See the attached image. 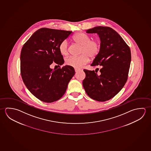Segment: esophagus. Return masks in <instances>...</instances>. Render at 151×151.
Segmentation results:
<instances>
[{
	"label": "esophagus",
	"mask_w": 151,
	"mask_h": 151,
	"mask_svg": "<svg viewBox=\"0 0 151 151\" xmlns=\"http://www.w3.org/2000/svg\"><path fill=\"white\" fill-rule=\"evenodd\" d=\"M74 71H75L76 72H78L79 71H80V70H79V69H74Z\"/></svg>",
	"instance_id": "obj_1"
}]
</instances>
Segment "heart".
<instances>
[{"label": "heart", "mask_w": 151, "mask_h": 151, "mask_svg": "<svg viewBox=\"0 0 151 151\" xmlns=\"http://www.w3.org/2000/svg\"><path fill=\"white\" fill-rule=\"evenodd\" d=\"M90 36L87 34L79 32L75 34L72 40L76 43L81 45L80 55L78 56H70L65 59V63L70 67L80 69L91 59H95L99 55L101 50V44L98 39L90 40ZM59 50L63 56L69 54V47L67 41H62L59 45Z\"/></svg>", "instance_id": "heart-1"}]
</instances>
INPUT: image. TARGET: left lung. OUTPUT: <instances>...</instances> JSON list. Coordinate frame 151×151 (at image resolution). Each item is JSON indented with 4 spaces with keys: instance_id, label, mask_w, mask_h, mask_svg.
I'll list each match as a JSON object with an SVG mask.
<instances>
[{
    "instance_id": "obj_1",
    "label": "left lung",
    "mask_w": 151,
    "mask_h": 151,
    "mask_svg": "<svg viewBox=\"0 0 151 151\" xmlns=\"http://www.w3.org/2000/svg\"><path fill=\"white\" fill-rule=\"evenodd\" d=\"M88 33H97L101 41V50L91 66H101L99 73L84 69L86 77L83 86L92 99L104 102L115 97L128 78L131 61L129 47L113 28L97 26L88 29Z\"/></svg>"
}]
</instances>
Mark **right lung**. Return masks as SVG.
<instances>
[{
  "label": "right lung",
  "instance_id": "add662e5",
  "mask_svg": "<svg viewBox=\"0 0 151 151\" xmlns=\"http://www.w3.org/2000/svg\"><path fill=\"white\" fill-rule=\"evenodd\" d=\"M71 31L42 28L36 31L23 45L21 53V73L28 90L42 101L53 102L64 95L69 81L75 74L73 68L65 65L51 69L55 62L64 63L59 45Z\"/></svg>",
  "mask_w": 151,
  "mask_h": 151
}]
</instances>
